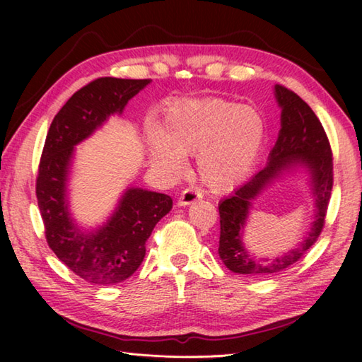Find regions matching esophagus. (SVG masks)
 Here are the masks:
<instances>
[{
	"mask_svg": "<svg viewBox=\"0 0 362 362\" xmlns=\"http://www.w3.org/2000/svg\"><path fill=\"white\" fill-rule=\"evenodd\" d=\"M199 199H202V191L197 189V188H187L183 189L180 193V197H179V205L185 206V205H191L193 202L199 201Z\"/></svg>",
	"mask_w": 362,
	"mask_h": 362,
	"instance_id": "obj_1",
	"label": "esophagus"
}]
</instances>
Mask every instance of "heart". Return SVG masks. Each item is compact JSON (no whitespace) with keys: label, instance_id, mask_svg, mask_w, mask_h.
<instances>
[{"label":"heart","instance_id":"heart-1","mask_svg":"<svg viewBox=\"0 0 362 362\" xmlns=\"http://www.w3.org/2000/svg\"><path fill=\"white\" fill-rule=\"evenodd\" d=\"M266 135L255 107L224 99L183 101L165 115L161 130L148 129L152 163L168 175L187 168L185 153H197V171L213 189H228L249 174Z\"/></svg>","mask_w":362,"mask_h":362}]
</instances>
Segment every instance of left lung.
Masks as SVG:
<instances>
[{
  "label": "left lung",
  "instance_id": "left-lung-1",
  "mask_svg": "<svg viewBox=\"0 0 362 362\" xmlns=\"http://www.w3.org/2000/svg\"><path fill=\"white\" fill-rule=\"evenodd\" d=\"M275 98L281 107V129L269 153L267 165L219 204V257L232 272L250 276H269L283 272L305 255L306 250L317 241L325 226L333 189L332 146L316 113L302 98L283 86H275ZM296 164H303L312 174V189L317 201L312 232L297 250L284 254L279 259H253L243 249L240 241L251 201L283 170Z\"/></svg>",
  "mask_w": 362,
  "mask_h": 362
}]
</instances>
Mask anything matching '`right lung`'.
I'll use <instances>...</instances> for the list:
<instances>
[{
  "label": "right lung",
  "instance_id": "add662e5",
  "mask_svg": "<svg viewBox=\"0 0 362 362\" xmlns=\"http://www.w3.org/2000/svg\"><path fill=\"white\" fill-rule=\"evenodd\" d=\"M151 79L99 78L76 91L54 117L43 146L35 194L46 243L57 258L88 283L115 284L129 279L146 255V241L171 211L173 199L129 188L117 210L93 233H83L70 216L66 180L74 146L86 140Z\"/></svg>",
  "mask_w": 362,
  "mask_h": 362
}]
</instances>
